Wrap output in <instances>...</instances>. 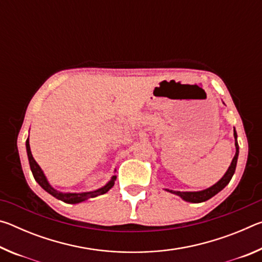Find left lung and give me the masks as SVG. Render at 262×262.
I'll return each mask as SVG.
<instances>
[{"mask_svg": "<svg viewBox=\"0 0 262 262\" xmlns=\"http://www.w3.org/2000/svg\"><path fill=\"white\" fill-rule=\"evenodd\" d=\"M233 135H234V145H236V155H234V157L231 162V165L229 166L227 173L223 176V178H222L219 183H216L214 186H211V187L207 188L205 190H201V192H177V190H168V192L173 193L179 195V196L183 199V200L187 201V202H193V203H200L203 201H207L209 200L210 198L214 196L219 192H221L222 189H223L225 186H227L230 180H231L232 176L234 173V171H236V165H237V159H238V154H239V145H238V142H237V133L236 130L233 132Z\"/></svg>", "mask_w": 262, "mask_h": 262, "instance_id": "obj_1", "label": "left lung"}]
</instances>
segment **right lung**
<instances>
[{"mask_svg":"<svg viewBox=\"0 0 262 262\" xmlns=\"http://www.w3.org/2000/svg\"><path fill=\"white\" fill-rule=\"evenodd\" d=\"M26 151H28V157H29V163H30V167H31V171H32V174L34 177V179L37 183L41 186V187L46 190V192L50 193L53 196L59 199V200L63 201V202H67V203H78V202H82L84 200H88V199H91V198H96L98 196V195H103L106 192H108V190L113 187L114 185V180L117 177H113L112 179L108 181V184H106L104 187H101L97 190H94V192H86V193H60L55 190L54 188L52 187V186L48 184V181L46 179L45 174H43V172L41 171L40 166L38 165L37 162L34 161V158L32 156V154H31V149H30V142L29 139L26 140Z\"/></svg>","mask_w":262,"mask_h":262,"instance_id":"1","label":"right lung"}]
</instances>
